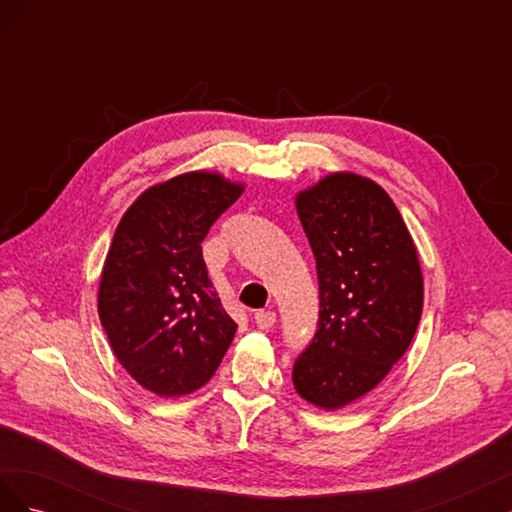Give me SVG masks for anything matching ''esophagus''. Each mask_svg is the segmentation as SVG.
<instances>
[{
  "mask_svg": "<svg viewBox=\"0 0 512 512\" xmlns=\"http://www.w3.org/2000/svg\"><path fill=\"white\" fill-rule=\"evenodd\" d=\"M275 320H277V316H275V312H271V309H260V312L254 314V322L258 329H271Z\"/></svg>",
  "mask_w": 512,
  "mask_h": 512,
  "instance_id": "1",
  "label": "esophagus"
}]
</instances>
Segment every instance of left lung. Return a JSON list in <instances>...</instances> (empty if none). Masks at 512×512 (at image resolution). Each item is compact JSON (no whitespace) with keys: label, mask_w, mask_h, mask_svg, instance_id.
I'll list each match as a JSON object with an SVG mask.
<instances>
[{"label":"left lung","mask_w":512,"mask_h":512,"mask_svg":"<svg viewBox=\"0 0 512 512\" xmlns=\"http://www.w3.org/2000/svg\"><path fill=\"white\" fill-rule=\"evenodd\" d=\"M312 245L320 322L292 369L297 393L342 410L406 354L423 312V271L410 230L382 185L337 170L294 196Z\"/></svg>","instance_id":"obj_1"}]
</instances>
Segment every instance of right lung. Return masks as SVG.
Wrapping results in <instances>:
<instances>
[{
    "label": "right lung",
    "instance_id": "obj_1",
    "mask_svg": "<svg viewBox=\"0 0 512 512\" xmlns=\"http://www.w3.org/2000/svg\"><path fill=\"white\" fill-rule=\"evenodd\" d=\"M243 190L218 170H190L151 185L121 215L98 314L121 367L153 395L205 386L237 333L200 243Z\"/></svg>",
    "mask_w": 512,
    "mask_h": 512
}]
</instances>
